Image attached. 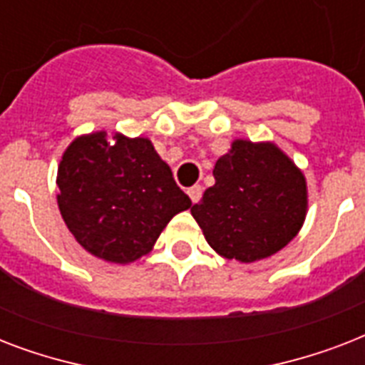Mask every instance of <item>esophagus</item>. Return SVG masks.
<instances>
[{"mask_svg": "<svg viewBox=\"0 0 365 365\" xmlns=\"http://www.w3.org/2000/svg\"><path fill=\"white\" fill-rule=\"evenodd\" d=\"M187 195H189V199H191V202H199L200 197H202V187L200 185H193V187H189L187 189Z\"/></svg>", "mask_w": 365, "mask_h": 365, "instance_id": "1", "label": "esophagus"}]
</instances>
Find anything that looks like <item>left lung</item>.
<instances>
[{"mask_svg":"<svg viewBox=\"0 0 365 365\" xmlns=\"http://www.w3.org/2000/svg\"><path fill=\"white\" fill-rule=\"evenodd\" d=\"M216 183L191 214L217 254L240 263L282 250L303 227L307 182L294 160L271 142L235 140L216 160Z\"/></svg>","mask_w":365,"mask_h":365,"instance_id":"1","label":"left lung"}]
</instances>
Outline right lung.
I'll list each match as a JSON object with an SVG mask.
<instances>
[{
  "label": "right lung",
  "instance_id": "1",
  "mask_svg": "<svg viewBox=\"0 0 365 365\" xmlns=\"http://www.w3.org/2000/svg\"><path fill=\"white\" fill-rule=\"evenodd\" d=\"M56 185L60 214L77 242L123 265L149 254L166 223L191 206L151 140L119 132L76 138L62 155Z\"/></svg>",
  "mask_w": 365,
  "mask_h": 365
}]
</instances>
